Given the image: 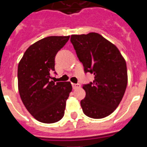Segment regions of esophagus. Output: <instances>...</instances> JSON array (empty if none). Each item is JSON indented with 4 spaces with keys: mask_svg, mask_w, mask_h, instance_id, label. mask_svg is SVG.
<instances>
[{
    "mask_svg": "<svg viewBox=\"0 0 147 147\" xmlns=\"http://www.w3.org/2000/svg\"><path fill=\"white\" fill-rule=\"evenodd\" d=\"M72 87H73L74 89H76V88H79V87H80V84L73 83V84H72Z\"/></svg>",
    "mask_w": 147,
    "mask_h": 147,
    "instance_id": "esophagus-1",
    "label": "esophagus"
}]
</instances>
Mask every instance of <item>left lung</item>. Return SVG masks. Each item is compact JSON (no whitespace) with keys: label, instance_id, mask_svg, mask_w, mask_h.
I'll return each instance as SVG.
<instances>
[{"label":"left lung","instance_id":"8db88e82","mask_svg":"<svg viewBox=\"0 0 147 147\" xmlns=\"http://www.w3.org/2000/svg\"><path fill=\"white\" fill-rule=\"evenodd\" d=\"M71 42L85 72L95 76L93 82L82 86L86 91L80 102L83 113L93 119L109 116L120 103L127 86L125 59L115 45L98 33L72 34Z\"/></svg>","mask_w":147,"mask_h":147}]
</instances>
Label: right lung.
<instances>
[{
  "label": "right lung",
  "instance_id": "add662e5",
  "mask_svg": "<svg viewBox=\"0 0 147 147\" xmlns=\"http://www.w3.org/2000/svg\"><path fill=\"white\" fill-rule=\"evenodd\" d=\"M70 36H49L28 47L18 68V91L22 102L34 118L56 123L65 114L66 100L72 90L69 82L51 80L57 52Z\"/></svg>",
  "mask_w": 147,
  "mask_h": 147
}]
</instances>
